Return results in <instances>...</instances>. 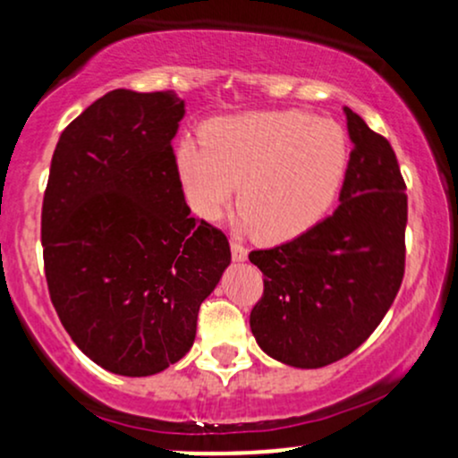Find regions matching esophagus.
<instances>
[{
  "label": "esophagus",
  "mask_w": 458,
  "mask_h": 458,
  "mask_svg": "<svg viewBox=\"0 0 458 458\" xmlns=\"http://www.w3.org/2000/svg\"><path fill=\"white\" fill-rule=\"evenodd\" d=\"M230 250H233V259L234 260H245L247 259V247L239 241H230Z\"/></svg>",
  "instance_id": "esophagus-1"
}]
</instances>
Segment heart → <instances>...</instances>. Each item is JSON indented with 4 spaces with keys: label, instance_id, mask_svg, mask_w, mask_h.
I'll return each instance as SVG.
<instances>
[{
    "label": "heart",
    "instance_id": "heart-1",
    "mask_svg": "<svg viewBox=\"0 0 458 458\" xmlns=\"http://www.w3.org/2000/svg\"><path fill=\"white\" fill-rule=\"evenodd\" d=\"M204 140L207 146L185 140L176 152L187 202L202 217L219 219L239 184V222L267 243L312 228L349 170L344 129L297 109L215 120Z\"/></svg>",
    "mask_w": 458,
    "mask_h": 458
}]
</instances>
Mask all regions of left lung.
<instances>
[{
	"label": "left lung",
	"instance_id": "8db88e82",
	"mask_svg": "<svg viewBox=\"0 0 458 458\" xmlns=\"http://www.w3.org/2000/svg\"><path fill=\"white\" fill-rule=\"evenodd\" d=\"M353 150L340 204L329 217L250 260L265 291L250 314L256 343L295 368H320L364 344L404 276L407 193L396 155L346 109Z\"/></svg>",
	"mask_w": 458,
	"mask_h": 458
}]
</instances>
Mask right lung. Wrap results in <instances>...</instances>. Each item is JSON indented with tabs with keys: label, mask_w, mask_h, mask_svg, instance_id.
Here are the masks:
<instances>
[{
	"label": "right lung",
	"mask_w": 458,
	"mask_h": 458,
	"mask_svg": "<svg viewBox=\"0 0 458 458\" xmlns=\"http://www.w3.org/2000/svg\"><path fill=\"white\" fill-rule=\"evenodd\" d=\"M185 101L118 88L62 131L43 198L51 303L79 349L148 377L196 340L198 310L230 265L225 234L191 217L172 138Z\"/></svg>",
	"instance_id": "obj_1"
}]
</instances>
